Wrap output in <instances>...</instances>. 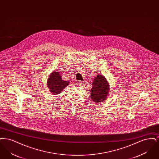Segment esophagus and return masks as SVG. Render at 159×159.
I'll use <instances>...</instances> for the list:
<instances>
[{"label": "esophagus", "mask_w": 159, "mask_h": 159, "mask_svg": "<svg viewBox=\"0 0 159 159\" xmlns=\"http://www.w3.org/2000/svg\"><path fill=\"white\" fill-rule=\"evenodd\" d=\"M77 83L79 86H84L86 83L85 81H77Z\"/></svg>", "instance_id": "esophagus-1"}]
</instances>
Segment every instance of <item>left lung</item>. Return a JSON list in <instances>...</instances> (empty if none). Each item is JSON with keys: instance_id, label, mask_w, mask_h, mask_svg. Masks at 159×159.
Here are the masks:
<instances>
[{"instance_id": "obj_1", "label": "left lung", "mask_w": 159, "mask_h": 159, "mask_svg": "<svg viewBox=\"0 0 159 159\" xmlns=\"http://www.w3.org/2000/svg\"><path fill=\"white\" fill-rule=\"evenodd\" d=\"M91 99L95 102L104 101L109 92V84L104 76L98 75L92 83Z\"/></svg>"}]
</instances>
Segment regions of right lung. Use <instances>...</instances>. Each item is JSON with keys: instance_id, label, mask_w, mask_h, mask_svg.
Segmentation results:
<instances>
[{"instance_id": "1", "label": "right lung", "mask_w": 159, "mask_h": 159, "mask_svg": "<svg viewBox=\"0 0 159 159\" xmlns=\"http://www.w3.org/2000/svg\"><path fill=\"white\" fill-rule=\"evenodd\" d=\"M47 83L49 91L53 95H57L60 93L70 82L63 80L60 73L58 71H54L49 77Z\"/></svg>"}]
</instances>
